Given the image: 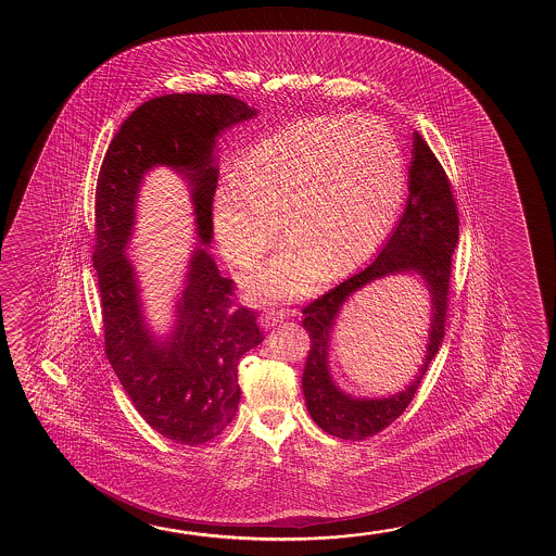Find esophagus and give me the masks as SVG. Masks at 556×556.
Instances as JSON below:
<instances>
[{
  "label": "esophagus",
  "instance_id": "34e87169",
  "mask_svg": "<svg viewBox=\"0 0 556 556\" xmlns=\"http://www.w3.org/2000/svg\"><path fill=\"white\" fill-rule=\"evenodd\" d=\"M289 315H294V309H271V312H266L260 317V325L264 328H271L279 325Z\"/></svg>",
  "mask_w": 556,
  "mask_h": 556
}]
</instances>
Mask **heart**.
<instances>
[{"mask_svg": "<svg viewBox=\"0 0 556 556\" xmlns=\"http://www.w3.org/2000/svg\"><path fill=\"white\" fill-rule=\"evenodd\" d=\"M406 191L403 150L368 115H313L275 130L213 195L220 251L241 269L258 264L281 224L287 243L249 279L262 300L300 296L317 275L365 264L395 224Z\"/></svg>", "mask_w": 556, "mask_h": 556, "instance_id": "heart-1", "label": "heart"}]
</instances>
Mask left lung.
Returning a JSON list of instances; mask_svg holds the SVG:
<instances>
[{
  "label": "left lung",
  "instance_id": "left-lung-1",
  "mask_svg": "<svg viewBox=\"0 0 556 556\" xmlns=\"http://www.w3.org/2000/svg\"><path fill=\"white\" fill-rule=\"evenodd\" d=\"M408 175L410 193L406 208L372 264L302 309V325L312 340L302 376L305 404L313 421L323 431L345 441L374 437L406 410L444 338L452 254L459 239V216L448 176L418 130L414 132ZM399 273L419 274L432 294V327L425 365L412 386L395 396L355 400L334 386L327 370V348L334 317L353 291L376 278Z\"/></svg>",
  "mask_w": 556,
  "mask_h": 556
}]
</instances>
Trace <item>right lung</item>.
<instances>
[{"instance_id": "obj_1", "label": "right lung", "mask_w": 556, "mask_h": 556, "mask_svg": "<svg viewBox=\"0 0 556 556\" xmlns=\"http://www.w3.org/2000/svg\"><path fill=\"white\" fill-rule=\"evenodd\" d=\"M254 115V108L229 94L175 92L148 100L115 132L97 182L92 266L99 275L108 361L146 424L188 446L211 441L236 418L239 358L264 340L258 313L236 307V282L222 277L199 245L177 303L176 330L157 343L143 325L124 249L137 188L155 164L189 178L199 237L202 244L211 243L216 137Z\"/></svg>"}]
</instances>
